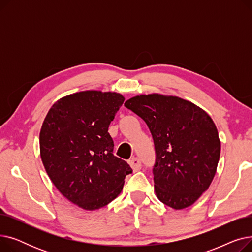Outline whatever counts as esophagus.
<instances>
[{
  "label": "esophagus",
  "instance_id": "obj_1",
  "mask_svg": "<svg viewBox=\"0 0 252 252\" xmlns=\"http://www.w3.org/2000/svg\"><path fill=\"white\" fill-rule=\"evenodd\" d=\"M128 163H129L130 167L133 168L135 171H137V170H140V169H141V167H142L141 161H140L139 158H137V157H133V158H130V159L128 160Z\"/></svg>",
  "mask_w": 252,
  "mask_h": 252
}]
</instances>
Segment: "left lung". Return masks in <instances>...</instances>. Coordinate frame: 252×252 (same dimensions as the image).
Wrapping results in <instances>:
<instances>
[{"label":"left lung","mask_w":252,"mask_h":252,"mask_svg":"<svg viewBox=\"0 0 252 252\" xmlns=\"http://www.w3.org/2000/svg\"><path fill=\"white\" fill-rule=\"evenodd\" d=\"M125 106L147 124L154 141V190L174 209L191 206L213 182L220 141L211 117L177 96L139 95Z\"/></svg>","instance_id":"left-lung-1"}]
</instances>
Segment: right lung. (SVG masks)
Listing matches in <instances>:
<instances>
[{
  "mask_svg": "<svg viewBox=\"0 0 252 252\" xmlns=\"http://www.w3.org/2000/svg\"><path fill=\"white\" fill-rule=\"evenodd\" d=\"M125 97L84 91L53 104L39 133V152L57 190L85 210H96L121 194L130 166L113 155L110 123Z\"/></svg>",
  "mask_w": 252,
  "mask_h": 252,
  "instance_id": "obj_1",
  "label": "right lung"
}]
</instances>
